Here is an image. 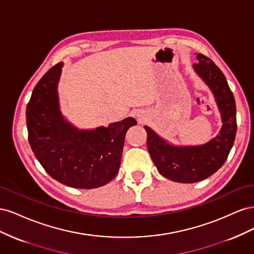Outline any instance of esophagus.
<instances>
[{
	"instance_id": "34e87169",
	"label": "esophagus",
	"mask_w": 254,
	"mask_h": 254,
	"mask_svg": "<svg viewBox=\"0 0 254 254\" xmlns=\"http://www.w3.org/2000/svg\"><path fill=\"white\" fill-rule=\"evenodd\" d=\"M137 117H139V120H142V119H140V118H142V115H140V114H137Z\"/></svg>"
}]
</instances>
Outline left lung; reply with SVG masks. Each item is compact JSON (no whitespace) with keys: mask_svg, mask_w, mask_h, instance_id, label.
Returning a JSON list of instances; mask_svg holds the SVG:
<instances>
[{"mask_svg":"<svg viewBox=\"0 0 254 254\" xmlns=\"http://www.w3.org/2000/svg\"><path fill=\"white\" fill-rule=\"evenodd\" d=\"M197 60L194 71L212 91L221 115L219 133L202 145L177 146L150 127L144 126L147 132V148L159 173L180 183L202 181L216 173L226 162L236 134L235 99L224 73L202 54H198Z\"/></svg>","mask_w":254,"mask_h":254,"instance_id":"1","label":"left lung"}]
</instances>
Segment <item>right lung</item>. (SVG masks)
Listing matches in <instances>:
<instances>
[{
	"label": "right lung",
	"mask_w": 254,
	"mask_h": 254,
	"mask_svg": "<svg viewBox=\"0 0 254 254\" xmlns=\"http://www.w3.org/2000/svg\"><path fill=\"white\" fill-rule=\"evenodd\" d=\"M63 63L43 75L26 107L28 142L37 160L52 178L75 189H95L118 175L127 130L133 118L108 127L78 129L63 115L58 82Z\"/></svg>",
	"instance_id": "obj_1"
}]
</instances>
